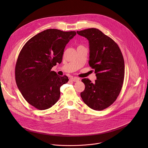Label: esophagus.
<instances>
[{"label": "esophagus", "mask_w": 148, "mask_h": 148, "mask_svg": "<svg viewBox=\"0 0 148 148\" xmlns=\"http://www.w3.org/2000/svg\"><path fill=\"white\" fill-rule=\"evenodd\" d=\"M71 80L72 81V82H77L80 80V78L79 77H75L73 78H71Z\"/></svg>", "instance_id": "obj_1"}]
</instances>
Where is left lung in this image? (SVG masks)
Wrapping results in <instances>:
<instances>
[{
  "label": "left lung",
  "mask_w": 148,
  "mask_h": 148,
  "mask_svg": "<svg viewBox=\"0 0 148 148\" xmlns=\"http://www.w3.org/2000/svg\"><path fill=\"white\" fill-rule=\"evenodd\" d=\"M89 43V66L94 69L97 79L93 84L83 79L84 90L81 97L91 109L102 110L117 99L124 79V60L117 44L96 28L77 31Z\"/></svg>",
  "instance_id": "8db88e82"
}]
</instances>
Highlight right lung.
Masks as SVG:
<instances>
[{
	"instance_id": "right-lung-1",
	"label": "right lung",
	"mask_w": 148,
	"mask_h": 148,
	"mask_svg": "<svg viewBox=\"0 0 148 148\" xmlns=\"http://www.w3.org/2000/svg\"><path fill=\"white\" fill-rule=\"evenodd\" d=\"M76 35L75 31L48 29L23 47L15 66V80L24 99L35 108L47 109L59 100L60 86L69 79L51 70L61 63L66 44Z\"/></svg>"
}]
</instances>
